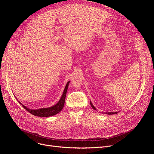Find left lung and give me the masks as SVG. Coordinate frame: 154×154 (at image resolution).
<instances>
[{
    "mask_svg": "<svg viewBox=\"0 0 154 154\" xmlns=\"http://www.w3.org/2000/svg\"><path fill=\"white\" fill-rule=\"evenodd\" d=\"M90 103H91V107L93 108V109L96 110V108L94 106V105L92 104V103L91 102V101H90ZM102 113H103V112H102ZM105 113H106V114H108V115H112V114H117L118 112H105Z\"/></svg>",
    "mask_w": 154,
    "mask_h": 154,
    "instance_id": "obj_1",
    "label": "left lung"
}]
</instances>
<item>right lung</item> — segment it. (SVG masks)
<instances>
[{
  "instance_id": "obj_1",
  "label": "right lung",
  "mask_w": 154,
  "mask_h": 154,
  "mask_svg": "<svg viewBox=\"0 0 154 154\" xmlns=\"http://www.w3.org/2000/svg\"><path fill=\"white\" fill-rule=\"evenodd\" d=\"M69 83H70V81H69L67 83L66 87H65L63 92V94L61 96L60 100H59V102L52 107H47V108H41V109H29L26 106H24V105H23L19 101V102L20 103V104H21V106L24 109L27 110L29 112H30L31 114L34 115L35 116L47 117H51V116H55L57 114L59 113L62 110V109H63V107L64 106L65 100H66V94H67V92ZM15 98H16V97H15ZM16 99H17V98H16Z\"/></svg>"
}]
</instances>
